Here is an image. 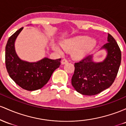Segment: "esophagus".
<instances>
[{
  "label": "esophagus",
  "mask_w": 126,
  "mask_h": 126,
  "mask_svg": "<svg viewBox=\"0 0 126 126\" xmlns=\"http://www.w3.org/2000/svg\"><path fill=\"white\" fill-rule=\"evenodd\" d=\"M68 60L67 59H63V60L61 61V63L62 64H66V63H68Z\"/></svg>",
  "instance_id": "obj_1"
}]
</instances>
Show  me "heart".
Instances as JSON below:
<instances>
[{"mask_svg": "<svg viewBox=\"0 0 126 126\" xmlns=\"http://www.w3.org/2000/svg\"><path fill=\"white\" fill-rule=\"evenodd\" d=\"M96 43V40L92 38H89L87 36H78L64 40L62 42L61 47L65 51L72 52V56L74 59H80L94 49ZM52 48L56 52H62L61 49L55 45H52Z\"/></svg>", "mask_w": 126, "mask_h": 126, "instance_id": "obj_1", "label": "heart"}]
</instances>
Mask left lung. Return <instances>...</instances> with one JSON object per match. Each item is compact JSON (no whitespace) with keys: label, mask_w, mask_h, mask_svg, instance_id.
I'll use <instances>...</instances> for the list:
<instances>
[{"label":"left lung","mask_w":126,"mask_h":126,"mask_svg":"<svg viewBox=\"0 0 126 126\" xmlns=\"http://www.w3.org/2000/svg\"><path fill=\"white\" fill-rule=\"evenodd\" d=\"M108 43L102 46L107 51L105 59L94 63L92 56L85 57L74 63V73L71 84L77 92L84 95H95L112 84L119 70L121 53L118 44L111 34Z\"/></svg>","instance_id":"left-lung-1"}]
</instances>
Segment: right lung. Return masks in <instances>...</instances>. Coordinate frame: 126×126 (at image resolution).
<instances>
[{
  "mask_svg": "<svg viewBox=\"0 0 126 126\" xmlns=\"http://www.w3.org/2000/svg\"><path fill=\"white\" fill-rule=\"evenodd\" d=\"M23 27L19 29L8 39L5 48V63L7 71L16 84L24 89L33 91L43 87L52 73L61 65V59L44 58L36 63L21 60L16 55L14 43Z\"/></svg>",
  "mask_w": 126,
  "mask_h": 126,
  "instance_id": "1",
  "label": "right lung"
}]
</instances>
